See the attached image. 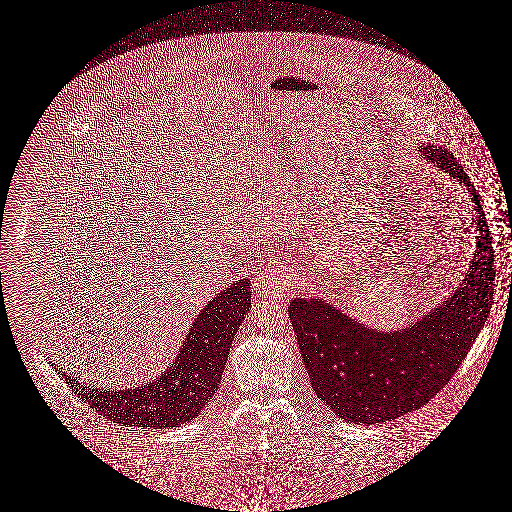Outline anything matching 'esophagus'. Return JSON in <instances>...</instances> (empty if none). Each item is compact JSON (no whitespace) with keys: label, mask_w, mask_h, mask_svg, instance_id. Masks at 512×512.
<instances>
[{"label":"esophagus","mask_w":512,"mask_h":512,"mask_svg":"<svg viewBox=\"0 0 512 512\" xmlns=\"http://www.w3.org/2000/svg\"><path fill=\"white\" fill-rule=\"evenodd\" d=\"M289 285H291L289 276H285L280 268L268 266L259 274L257 283H255V291L259 297L280 300L289 293Z\"/></svg>","instance_id":"esophagus-1"}]
</instances>
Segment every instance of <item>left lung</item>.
<instances>
[{"label": "left lung", "mask_w": 512, "mask_h": 512, "mask_svg": "<svg viewBox=\"0 0 512 512\" xmlns=\"http://www.w3.org/2000/svg\"><path fill=\"white\" fill-rule=\"evenodd\" d=\"M423 160L471 194L473 259L458 289L403 331H374L329 300L295 299L289 318L312 388L342 420L380 423L405 416L441 391L471 350L494 299V249L475 185L458 160L420 145Z\"/></svg>", "instance_id": "1"}]
</instances>
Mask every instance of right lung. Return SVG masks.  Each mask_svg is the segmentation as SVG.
<instances>
[{
  "instance_id": "add662e5",
  "label": "right lung",
  "mask_w": 512,
  "mask_h": 512,
  "mask_svg": "<svg viewBox=\"0 0 512 512\" xmlns=\"http://www.w3.org/2000/svg\"><path fill=\"white\" fill-rule=\"evenodd\" d=\"M249 289V282L240 280L210 300L194 319L176 361L157 380L107 391L64 374L68 386L96 412L124 425L166 429L193 420L219 388L232 340L251 306Z\"/></svg>"
}]
</instances>
